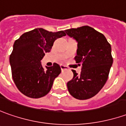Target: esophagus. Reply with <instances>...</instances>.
Wrapping results in <instances>:
<instances>
[{
	"label": "esophagus",
	"instance_id": "esophagus-1",
	"mask_svg": "<svg viewBox=\"0 0 126 126\" xmlns=\"http://www.w3.org/2000/svg\"><path fill=\"white\" fill-rule=\"evenodd\" d=\"M61 70H62V71L68 70V67H67V66H65V65H61Z\"/></svg>",
	"mask_w": 126,
	"mask_h": 126
}]
</instances>
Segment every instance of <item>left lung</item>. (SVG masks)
<instances>
[{
  "label": "left lung",
  "mask_w": 126,
  "mask_h": 126,
  "mask_svg": "<svg viewBox=\"0 0 126 126\" xmlns=\"http://www.w3.org/2000/svg\"><path fill=\"white\" fill-rule=\"evenodd\" d=\"M65 32L77 42L75 59L81 65L79 75L72 70L74 77L67 83L68 91L78 100L89 99L102 89L107 80L113 63L111 45L103 34L88 26Z\"/></svg>",
  "instance_id": "obj_1"
}]
</instances>
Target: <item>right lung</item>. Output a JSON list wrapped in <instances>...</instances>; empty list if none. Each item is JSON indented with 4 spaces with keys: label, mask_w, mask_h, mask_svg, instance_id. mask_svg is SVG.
Wrapping results in <instances>:
<instances>
[{
    "label": "right lung",
    "mask_w": 126,
    "mask_h": 126,
    "mask_svg": "<svg viewBox=\"0 0 126 126\" xmlns=\"http://www.w3.org/2000/svg\"><path fill=\"white\" fill-rule=\"evenodd\" d=\"M66 35L63 31L56 33L35 28L21 35L13 45L10 56L12 75L20 92L31 98H39L50 91L61 69L59 64L47 67L41 64L45 53L49 52L54 42Z\"/></svg>",
    "instance_id": "obj_1"
}]
</instances>
